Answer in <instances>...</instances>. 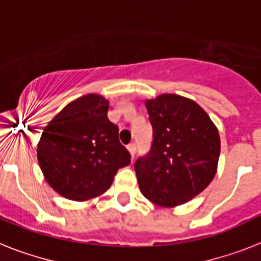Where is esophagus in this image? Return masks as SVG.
<instances>
[{
    "label": "esophagus",
    "instance_id": "34e87169",
    "mask_svg": "<svg viewBox=\"0 0 261 261\" xmlns=\"http://www.w3.org/2000/svg\"><path fill=\"white\" fill-rule=\"evenodd\" d=\"M127 149H128V151H130L131 156H133V158H134L135 152H137V145H135L134 142H133V143H130V145L127 146Z\"/></svg>",
    "mask_w": 261,
    "mask_h": 261
}]
</instances>
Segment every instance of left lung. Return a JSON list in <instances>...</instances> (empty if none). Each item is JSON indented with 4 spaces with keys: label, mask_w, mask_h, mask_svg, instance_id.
Listing matches in <instances>:
<instances>
[{
    "label": "left lung",
    "mask_w": 261,
    "mask_h": 261,
    "mask_svg": "<svg viewBox=\"0 0 261 261\" xmlns=\"http://www.w3.org/2000/svg\"><path fill=\"white\" fill-rule=\"evenodd\" d=\"M152 143L134 165L142 194L160 206H177L212 182L220 156L219 131L196 101L165 94L146 100Z\"/></svg>",
    "instance_id": "1"
}]
</instances>
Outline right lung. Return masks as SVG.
<instances>
[{
	"mask_svg": "<svg viewBox=\"0 0 261 261\" xmlns=\"http://www.w3.org/2000/svg\"><path fill=\"white\" fill-rule=\"evenodd\" d=\"M107 111L105 97L88 94L65 106L42 131L37 145L40 167L52 189L68 200L103 194L116 171L131 162Z\"/></svg>",
	"mask_w": 261,
	"mask_h": 261,
	"instance_id": "1",
	"label": "right lung"
}]
</instances>
